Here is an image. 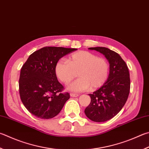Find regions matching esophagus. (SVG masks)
Here are the masks:
<instances>
[{
    "label": "esophagus",
    "mask_w": 149,
    "mask_h": 149,
    "mask_svg": "<svg viewBox=\"0 0 149 149\" xmlns=\"http://www.w3.org/2000/svg\"><path fill=\"white\" fill-rule=\"evenodd\" d=\"M70 96H71L72 97H77L78 96H79V94H74V93H71V94H70Z\"/></svg>",
    "instance_id": "esophagus-1"
}]
</instances>
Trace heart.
<instances>
[{"label": "heart", "mask_w": 149, "mask_h": 149, "mask_svg": "<svg viewBox=\"0 0 149 149\" xmlns=\"http://www.w3.org/2000/svg\"><path fill=\"white\" fill-rule=\"evenodd\" d=\"M109 64L106 59L86 51L70 55L67 60L56 62L55 72L58 79L64 84L74 79L77 73L79 78L68 86L72 92H82L99 88L106 83L109 75Z\"/></svg>", "instance_id": "heart-1"}]
</instances>
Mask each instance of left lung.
I'll list each match as a JSON object with an SVG mask.
<instances>
[{"instance_id":"8db88e82","label":"left lung","mask_w":149,"mask_h":149,"mask_svg":"<svg viewBox=\"0 0 149 149\" xmlns=\"http://www.w3.org/2000/svg\"><path fill=\"white\" fill-rule=\"evenodd\" d=\"M103 54L109 63L108 79L102 87L89 94L91 101L85 113L94 122H105L117 115L125 104L130 89L129 70L117 53L107 47H89Z\"/></svg>"}]
</instances>
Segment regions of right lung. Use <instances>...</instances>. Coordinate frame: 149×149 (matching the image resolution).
<instances>
[{
    "label": "right lung",
    "mask_w": 149,
    "mask_h": 149,
    "mask_svg": "<svg viewBox=\"0 0 149 149\" xmlns=\"http://www.w3.org/2000/svg\"><path fill=\"white\" fill-rule=\"evenodd\" d=\"M77 49L45 47L34 51L21 68L19 81L23 105L32 115L43 119L57 115L70 98L55 74L56 62Z\"/></svg>",
    "instance_id": "1"
}]
</instances>
